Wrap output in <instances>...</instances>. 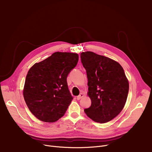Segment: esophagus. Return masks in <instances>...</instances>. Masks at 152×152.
Listing matches in <instances>:
<instances>
[{"mask_svg":"<svg viewBox=\"0 0 152 152\" xmlns=\"http://www.w3.org/2000/svg\"><path fill=\"white\" fill-rule=\"evenodd\" d=\"M83 97H84V94L83 93H80L78 96H77V100H80Z\"/></svg>","mask_w":152,"mask_h":152,"instance_id":"1","label":"esophagus"}]
</instances>
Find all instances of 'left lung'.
<instances>
[{"label": "left lung", "instance_id": "8db88e82", "mask_svg": "<svg viewBox=\"0 0 152 152\" xmlns=\"http://www.w3.org/2000/svg\"><path fill=\"white\" fill-rule=\"evenodd\" d=\"M80 58L91 100L84 112L96 122L110 121L121 113L126 102L129 85L124 70L118 62L93 52H82Z\"/></svg>", "mask_w": 152, "mask_h": 152}]
</instances>
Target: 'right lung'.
I'll return each instance as SVG.
<instances>
[{"mask_svg": "<svg viewBox=\"0 0 152 152\" xmlns=\"http://www.w3.org/2000/svg\"><path fill=\"white\" fill-rule=\"evenodd\" d=\"M78 60L77 53L56 52L29 70L23 94L29 110L38 120L53 123L66 113L73 100L67 77Z\"/></svg>", "mask_w": 152, "mask_h": 152, "instance_id": "right-lung-1", "label": "right lung"}]
</instances>
